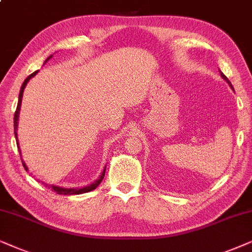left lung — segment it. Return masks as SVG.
<instances>
[{
    "instance_id": "obj_1",
    "label": "left lung",
    "mask_w": 252,
    "mask_h": 252,
    "mask_svg": "<svg viewBox=\"0 0 252 252\" xmlns=\"http://www.w3.org/2000/svg\"><path fill=\"white\" fill-rule=\"evenodd\" d=\"M219 71H220V76H221V77H222V79H223V80H226V82L228 83V85H229V86H230V89H231V90H234V87H233V85H231V83L229 82V79H228V78H227V77H226V76H224L222 72H221V70H219Z\"/></svg>"
}]
</instances>
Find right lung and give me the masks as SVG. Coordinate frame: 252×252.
<instances>
[{
    "mask_svg": "<svg viewBox=\"0 0 252 252\" xmlns=\"http://www.w3.org/2000/svg\"><path fill=\"white\" fill-rule=\"evenodd\" d=\"M53 55H50L48 59L46 60L45 63L48 61L49 59H52ZM39 71V70H38ZM38 71H34L33 73H31L28 78L24 80V83H23V85L21 87V91H19V96H18V105H17V109L15 112V117H13V129H15V137H16V142H17V147H18V151H19V154H21V158H22V152H21V147H19V143H18V138H17V130H18V120H19V112H21V106H22V99H23V92H24V89L25 86L28 85V83L30 82V79L32 78V77H34ZM22 162H23V166H24V168L28 170V166H26V163L24 162V160L22 159ZM105 173H106V167L102 169V173L100 174L99 179L95 180L94 182L89 184V186L86 187H83V188H63V187H58V186H54V184H47L45 183L46 187L48 188H52V189L55 191L56 193L59 194H80V193H85V192H90V191L94 190L96 187L99 186L100 183H101V181L103 180V176H105Z\"/></svg>",
    "mask_w": 252,
    "mask_h": 252,
    "instance_id": "1",
    "label": "right lung"
}]
</instances>
